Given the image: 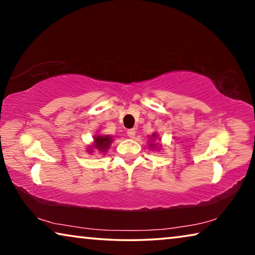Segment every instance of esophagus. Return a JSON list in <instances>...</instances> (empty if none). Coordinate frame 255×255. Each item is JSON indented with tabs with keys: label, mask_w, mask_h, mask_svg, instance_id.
I'll return each mask as SVG.
<instances>
[{
	"label": "esophagus",
	"mask_w": 255,
	"mask_h": 255,
	"mask_svg": "<svg viewBox=\"0 0 255 255\" xmlns=\"http://www.w3.org/2000/svg\"><path fill=\"white\" fill-rule=\"evenodd\" d=\"M135 133H136L135 129H128V130H127V136L130 137V138L135 137Z\"/></svg>",
	"instance_id": "34e87169"
}]
</instances>
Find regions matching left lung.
I'll use <instances>...</instances> for the list:
<instances>
[{
    "label": "left lung",
    "instance_id": "left-lung-1",
    "mask_svg": "<svg viewBox=\"0 0 255 255\" xmlns=\"http://www.w3.org/2000/svg\"><path fill=\"white\" fill-rule=\"evenodd\" d=\"M153 137H155V135H153Z\"/></svg>",
    "mask_w": 255,
    "mask_h": 255
}]
</instances>
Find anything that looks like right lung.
<instances>
[{"mask_svg":"<svg viewBox=\"0 0 255 255\" xmlns=\"http://www.w3.org/2000/svg\"><path fill=\"white\" fill-rule=\"evenodd\" d=\"M111 137L109 136H97L94 139V147L98 148L100 152H105L107 148L110 146L111 143Z\"/></svg>","mask_w":255,"mask_h":255,"instance_id":"obj_1","label":"right lung"}]
</instances>
